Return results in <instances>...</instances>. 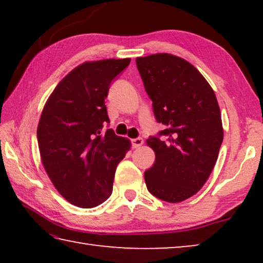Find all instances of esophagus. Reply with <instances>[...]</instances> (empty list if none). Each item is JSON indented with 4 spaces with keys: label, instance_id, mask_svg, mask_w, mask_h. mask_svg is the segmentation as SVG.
Returning a JSON list of instances; mask_svg holds the SVG:
<instances>
[{
    "label": "esophagus",
    "instance_id": "esophagus-1",
    "mask_svg": "<svg viewBox=\"0 0 263 263\" xmlns=\"http://www.w3.org/2000/svg\"><path fill=\"white\" fill-rule=\"evenodd\" d=\"M131 144H132L133 148H138V147H140L142 144H144V139H142V138H136V139L131 140Z\"/></svg>",
    "mask_w": 263,
    "mask_h": 263
}]
</instances>
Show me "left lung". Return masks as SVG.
Instances as JSON below:
<instances>
[{
    "instance_id": "8db88e82",
    "label": "left lung",
    "mask_w": 263,
    "mask_h": 263,
    "mask_svg": "<svg viewBox=\"0 0 263 263\" xmlns=\"http://www.w3.org/2000/svg\"><path fill=\"white\" fill-rule=\"evenodd\" d=\"M136 62L155 119L166 125L147 139L155 161L145 172L146 186L157 198L179 203L197 193L215 167L224 137L219 105L203 75L182 58L158 53Z\"/></svg>"
}]
</instances>
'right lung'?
Wrapping results in <instances>:
<instances>
[{
	"label": "right lung",
	"instance_id": "obj_1",
	"mask_svg": "<svg viewBox=\"0 0 263 263\" xmlns=\"http://www.w3.org/2000/svg\"><path fill=\"white\" fill-rule=\"evenodd\" d=\"M131 59L84 62L66 75L48 97L37 139L44 168L69 203L95 208L110 197L117 164L130 140L103 126L109 124L105 97L112 80Z\"/></svg>",
	"mask_w": 263,
	"mask_h": 263
}]
</instances>
